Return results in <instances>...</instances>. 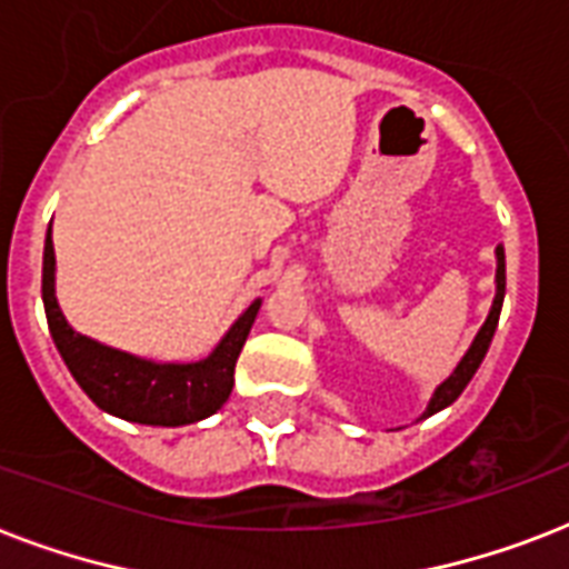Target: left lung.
<instances>
[{"label":"left lung","instance_id":"8db88e82","mask_svg":"<svg viewBox=\"0 0 569 569\" xmlns=\"http://www.w3.org/2000/svg\"><path fill=\"white\" fill-rule=\"evenodd\" d=\"M502 301H505V248L499 244V248H496V298H493V307H490V312H487L485 325H481V330H478L476 339H472L469 351L460 357V363L455 366V372L442 380L440 387L433 389V396H431V401H428V407H425L422 419H428V416L440 413V410H446L449 405H455L460 392L467 389V383L472 380V375L478 372L481 360H485L487 348H490V342H493V333H496V328H499V312H502Z\"/></svg>","mask_w":569,"mask_h":569}]
</instances>
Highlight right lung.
I'll use <instances>...</instances> for the list:
<instances>
[{"mask_svg":"<svg viewBox=\"0 0 569 569\" xmlns=\"http://www.w3.org/2000/svg\"><path fill=\"white\" fill-rule=\"evenodd\" d=\"M262 301H253L232 328L212 348V355L194 363H156L147 357L129 355L120 348L102 346L97 339L82 337L67 325L64 312L56 298V248H52V227L43 241V310H47L49 333L58 355L67 363L76 383L93 405L111 416L138 425H177L200 422L232 392V372L239 360L244 339Z\"/></svg>","mask_w":569,"mask_h":569,"instance_id":"right-lung-1","label":"right lung"}]
</instances>
